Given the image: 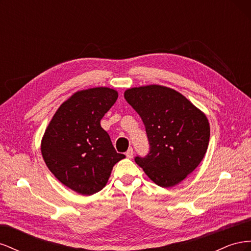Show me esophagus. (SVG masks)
I'll use <instances>...</instances> for the list:
<instances>
[{
	"label": "esophagus",
	"mask_w": 251,
	"mask_h": 251,
	"mask_svg": "<svg viewBox=\"0 0 251 251\" xmlns=\"http://www.w3.org/2000/svg\"><path fill=\"white\" fill-rule=\"evenodd\" d=\"M133 154H134V151H133V149H132V148H130V149H128V150L126 151V158L131 159V158H133Z\"/></svg>",
	"instance_id": "obj_1"
}]
</instances>
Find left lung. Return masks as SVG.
Segmentation results:
<instances>
[{
	"mask_svg": "<svg viewBox=\"0 0 251 251\" xmlns=\"http://www.w3.org/2000/svg\"><path fill=\"white\" fill-rule=\"evenodd\" d=\"M125 98L139 114L150 141V153L136 157V163L157 185H177L206 153L210 136L206 115L178 91L160 85L127 89Z\"/></svg>",
	"mask_w": 251,
	"mask_h": 251,
	"instance_id": "8db88e82",
	"label": "left lung"
}]
</instances>
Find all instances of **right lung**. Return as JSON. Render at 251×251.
I'll use <instances>...</instances> for the list:
<instances>
[{
    "label": "right lung",
    "instance_id": "right-lung-1",
    "mask_svg": "<svg viewBox=\"0 0 251 251\" xmlns=\"http://www.w3.org/2000/svg\"><path fill=\"white\" fill-rule=\"evenodd\" d=\"M117 97V91L108 87L77 91L59 105L44 133L41 151L45 163L77 194L101 191L113 166L126 158L115 151L100 126Z\"/></svg>",
    "mask_w": 251,
    "mask_h": 251
}]
</instances>
